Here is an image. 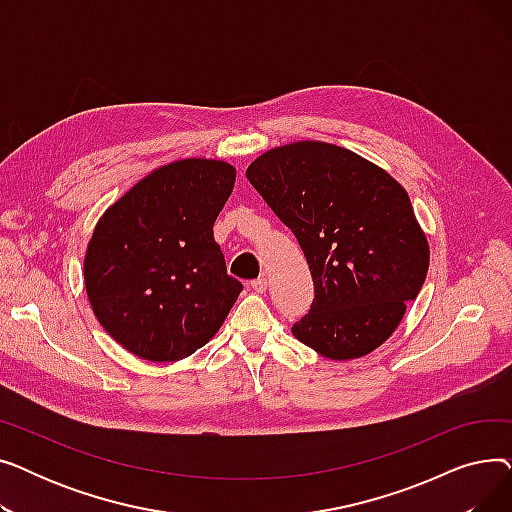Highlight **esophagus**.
Returning <instances> with one entry per match:
<instances>
[{
    "instance_id": "34e87169",
    "label": "esophagus",
    "mask_w": 512,
    "mask_h": 512,
    "mask_svg": "<svg viewBox=\"0 0 512 512\" xmlns=\"http://www.w3.org/2000/svg\"><path fill=\"white\" fill-rule=\"evenodd\" d=\"M251 288H253L255 292L263 294V292L267 290V278H257V280H253V282H251Z\"/></svg>"
}]
</instances>
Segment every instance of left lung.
Wrapping results in <instances>:
<instances>
[{
    "label": "left lung",
    "mask_w": 512,
    "mask_h": 512,
    "mask_svg": "<svg viewBox=\"0 0 512 512\" xmlns=\"http://www.w3.org/2000/svg\"><path fill=\"white\" fill-rule=\"evenodd\" d=\"M255 191L297 236L315 299L292 326L321 357H365L398 328L429 267L411 199L386 170L321 141L259 155Z\"/></svg>",
    "instance_id": "obj_1"
}]
</instances>
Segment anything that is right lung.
I'll use <instances>...</instances> for the list:
<instances>
[{
    "mask_svg": "<svg viewBox=\"0 0 512 512\" xmlns=\"http://www.w3.org/2000/svg\"><path fill=\"white\" fill-rule=\"evenodd\" d=\"M236 180L220 159H180L134 184L95 226L85 288L103 330L147 361L207 344L242 284L228 276L213 224Z\"/></svg>",
    "mask_w": 512,
    "mask_h": 512,
    "instance_id": "1",
    "label": "right lung"
}]
</instances>
